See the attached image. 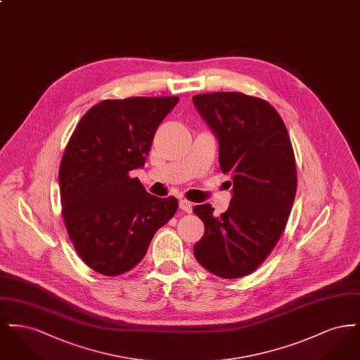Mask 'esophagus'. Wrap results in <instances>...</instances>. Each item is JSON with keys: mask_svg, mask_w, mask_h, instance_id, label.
Here are the masks:
<instances>
[{"mask_svg": "<svg viewBox=\"0 0 360 360\" xmlns=\"http://www.w3.org/2000/svg\"><path fill=\"white\" fill-rule=\"evenodd\" d=\"M179 207L184 210V212H186V213H191V210H193V204L188 201V200H181L179 201Z\"/></svg>", "mask_w": 360, "mask_h": 360, "instance_id": "obj_1", "label": "esophagus"}]
</instances>
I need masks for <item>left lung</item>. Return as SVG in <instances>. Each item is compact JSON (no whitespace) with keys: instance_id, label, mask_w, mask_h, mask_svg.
Listing matches in <instances>:
<instances>
[{"instance_id":"left-lung-1","label":"left lung","mask_w":360,"mask_h":360,"mask_svg":"<svg viewBox=\"0 0 360 360\" xmlns=\"http://www.w3.org/2000/svg\"><path fill=\"white\" fill-rule=\"evenodd\" d=\"M193 103L219 141V163L232 186L229 207L193 212L205 225L194 257L225 279L251 274L273 251L294 202L297 172L290 137L274 108L243 93L197 94Z\"/></svg>"}]
</instances>
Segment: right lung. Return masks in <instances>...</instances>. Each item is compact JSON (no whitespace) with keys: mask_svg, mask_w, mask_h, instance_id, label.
<instances>
[{"mask_svg":"<svg viewBox=\"0 0 360 360\" xmlns=\"http://www.w3.org/2000/svg\"><path fill=\"white\" fill-rule=\"evenodd\" d=\"M176 103L178 97L105 100L70 137L59 169L62 213L78 255L100 274L134 269L176 212L175 197L148 194L129 176L144 166L159 124Z\"/></svg>","mask_w":360,"mask_h":360,"instance_id":"1","label":"right lung"}]
</instances>
